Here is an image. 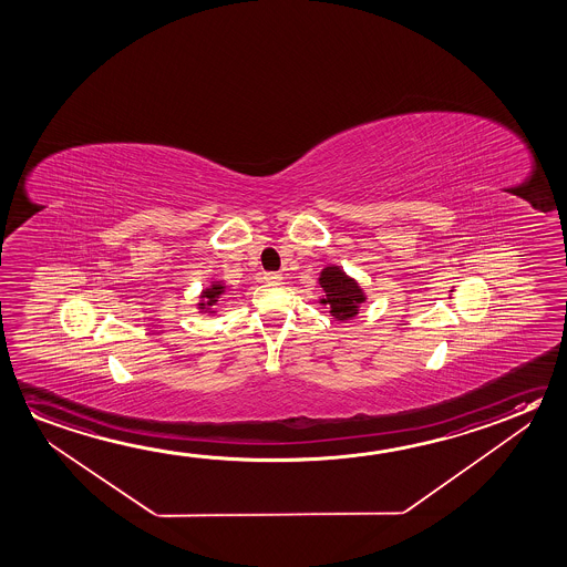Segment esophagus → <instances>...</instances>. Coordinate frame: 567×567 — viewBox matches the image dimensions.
Instances as JSON below:
<instances>
[{
    "instance_id": "obj_1",
    "label": "esophagus",
    "mask_w": 567,
    "mask_h": 567,
    "mask_svg": "<svg viewBox=\"0 0 567 567\" xmlns=\"http://www.w3.org/2000/svg\"><path fill=\"white\" fill-rule=\"evenodd\" d=\"M264 279L270 281V284H278V281H281V274H278V271H268V274H264Z\"/></svg>"
}]
</instances>
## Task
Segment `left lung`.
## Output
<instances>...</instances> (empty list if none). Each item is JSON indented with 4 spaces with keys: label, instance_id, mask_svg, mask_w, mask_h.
<instances>
[{
    "label": "left lung",
    "instance_id": "1",
    "mask_svg": "<svg viewBox=\"0 0 567 567\" xmlns=\"http://www.w3.org/2000/svg\"><path fill=\"white\" fill-rule=\"evenodd\" d=\"M317 281L323 291L319 303L329 307L334 321H351L359 315L360 306L367 301V293L360 288L359 281L351 278L341 266H324Z\"/></svg>",
    "mask_w": 567,
    "mask_h": 567
}]
</instances>
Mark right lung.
<instances>
[{"label": "right lung", "instance_id": "right-lung-1", "mask_svg": "<svg viewBox=\"0 0 567 567\" xmlns=\"http://www.w3.org/2000/svg\"><path fill=\"white\" fill-rule=\"evenodd\" d=\"M226 289H228V286L223 279H213L207 288L200 291V299L197 303L198 313L215 315L216 303H218L220 297L225 296Z\"/></svg>", "mask_w": 567, "mask_h": 567}]
</instances>
